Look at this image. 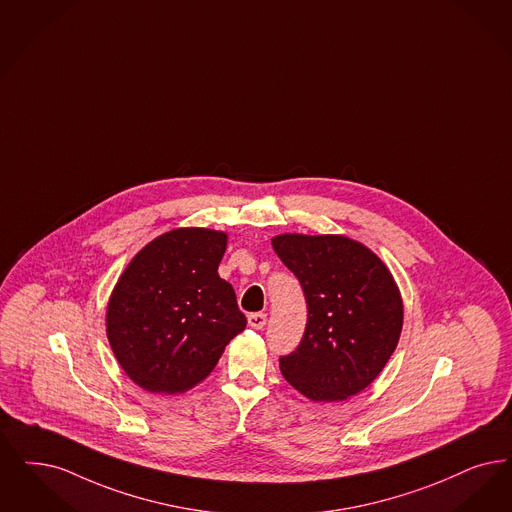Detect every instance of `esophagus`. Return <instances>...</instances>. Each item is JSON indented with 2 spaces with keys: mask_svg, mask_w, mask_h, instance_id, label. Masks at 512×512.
I'll return each mask as SVG.
<instances>
[{
  "mask_svg": "<svg viewBox=\"0 0 512 512\" xmlns=\"http://www.w3.org/2000/svg\"><path fill=\"white\" fill-rule=\"evenodd\" d=\"M247 324L253 329H263L266 326V314L263 312H255L247 316Z\"/></svg>",
  "mask_w": 512,
  "mask_h": 512,
  "instance_id": "34e87169",
  "label": "esophagus"
}]
</instances>
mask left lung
<instances>
[{
	"label": "left lung",
	"mask_w": 512,
	"mask_h": 512,
	"mask_svg": "<svg viewBox=\"0 0 512 512\" xmlns=\"http://www.w3.org/2000/svg\"><path fill=\"white\" fill-rule=\"evenodd\" d=\"M272 247L299 278L308 320L280 358L287 383L312 402H343L387 366L404 326L400 289L368 246L343 234H278Z\"/></svg>",
	"instance_id": "1"
}]
</instances>
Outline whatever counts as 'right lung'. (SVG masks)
Here are the masks:
<instances>
[{
    "label": "right lung",
    "mask_w": 512,
    "mask_h": 512,
    "mask_svg": "<svg viewBox=\"0 0 512 512\" xmlns=\"http://www.w3.org/2000/svg\"><path fill=\"white\" fill-rule=\"evenodd\" d=\"M228 234L186 226L154 238L129 261L106 307V337L125 375L154 394L196 387L246 329L217 268Z\"/></svg>",
    "instance_id": "obj_1"
}]
</instances>
